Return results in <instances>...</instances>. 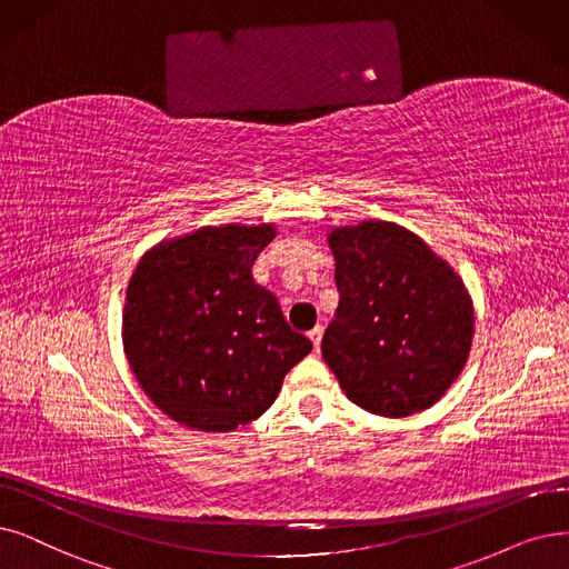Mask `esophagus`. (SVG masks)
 <instances>
[{
  "mask_svg": "<svg viewBox=\"0 0 569 569\" xmlns=\"http://www.w3.org/2000/svg\"><path fill=\"white\" fill-rule=\"evenodd\" d=\"M322 333H325V327H315L312 331H308V338L312 340L315 350H320V343H322Z\"/></svg>",
  "mask_w": 569,
  "mask_h": 569,
  "instance_id": "34e87169",
  "label": "esophagus"
}]
</instances>
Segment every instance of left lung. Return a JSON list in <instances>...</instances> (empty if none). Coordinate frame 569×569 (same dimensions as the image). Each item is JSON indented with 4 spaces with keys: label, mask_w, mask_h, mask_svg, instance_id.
Instances as JSON below:
<instances>
[{
    "label": "left lung",
    "mask_w": 569,
    "mask_h": 569,
    "mask_svg": "<svg viewBox=\"0 0 569 569\" xmlns=\"http://www.w3.org/2000/svg\"><path fill=\"white\" fill-rule=\"evenodd\" d=\"M340 301L322 357L359 408L406 418L437 403L465 369L473 306L429 244L392 221L329 233Z\"/></svg>",
    "instance_id": "1"
}]
</instances>
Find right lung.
Segmentation results:
<instances>
[{
	"label": "right lung",
	"mask_w": 569,
	"mask_h": 569,
	"mask_svg": "<svg viewBox=\"0 0 569 569\" xmlns=\"http://www.w3.org/2000/svg\"><path fill=\"white\" fill-rule=\"evenodd\" d=\"M276 226H206L140 259L126 291L123 348L147 397L174 422L233 431L276 401L312 343L252 278Z\"/></svg>",
	"instance_id": "right-lung-1"
}]
</instances>
